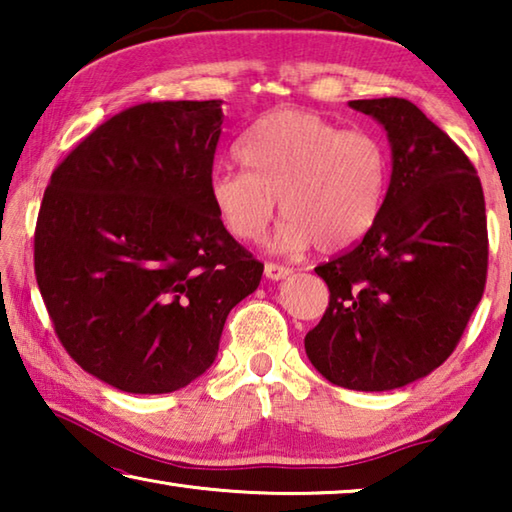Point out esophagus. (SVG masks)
<instances>
[{"instance_id": "1", "label": "esophagus", "mask_w": 512, "mask_h": 512, "mask_svg": "<svg viewBox=\"0 0 512 512\" xmlns=\"http://www.w3.org/2000/svg\"><path fill=\"white\" fill-rule=\"evenodd\" d=\"M264 273H266L268 280H284V277L291 275V268H289V266H282V264L268 262V264L264 266Z\"/></svg>"}]
</instances>
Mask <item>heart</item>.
I'll return each mask as SVG.
<instances>
[{"label": "heart", "instance_id": "heart-1", "mask_svg": "<svg viewBox=\"0 0 512 512\" xmlns=\"http://www.w3.org/2000/svg\"><path fill=\"white\" fill-rule=\"evenodd\" d=\"M246 169H219L210 198L230 237L257 241L280 201L284 221L275 246L284 253L316 244L336 253L366 235L386 201L391 162L368 131L341 126L300 108H275L239 142Z\"/></svg>", "mask_w": 512, "mask_h": 512}]
</instances>
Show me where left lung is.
I'll return each mask as SVG.
<instances>
[{
  "instance_id": "left-lung-1",
  "label": "left lung",
  "mask_w": 512,
  "mask_h": 512,
  "mask_svg": "<svg viewBox=\"0 0 512 512\" xmlns=\"http://www.w3.org/2000/svg\"><path fill=\"white\" fill-rule=\"evenodd\" d=\"M386 128L393 173L377 223L316 266L329 289L305 350L350 391H393L427 377L461 341L488 275L483 187L470 158L415 103L350 101Z\"/></svg>"
}]
</instances>
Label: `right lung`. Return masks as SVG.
<instances>
[{
    "instance_id": "add662e5",
    "label": "right lung",
    "mask_w": 512,
    "mask_h": 512,
    "mask_svg": "<svg viewBox=\"0 0 512 512\" xmlns=\"http://www.w3.org/2000/svg\"><path fill=\"white\" fill-rule=\"evenodd\" d=\"M221 103L121 110L45 189L33 241L42 300L69 357L119 391L171 393L201 377L230 309L262 280L210 198Z\"/></svg>"
}]
</instances>
